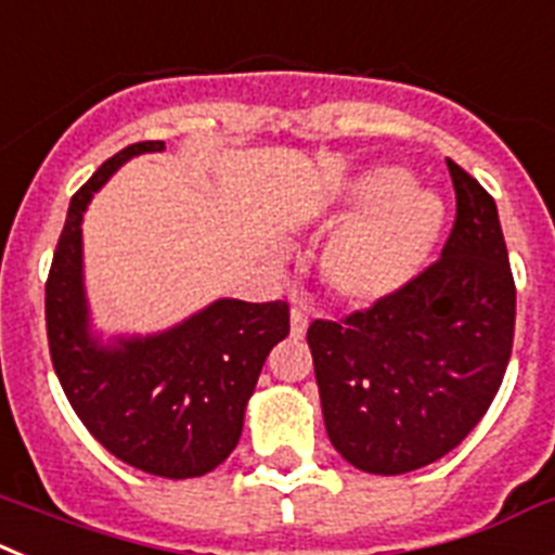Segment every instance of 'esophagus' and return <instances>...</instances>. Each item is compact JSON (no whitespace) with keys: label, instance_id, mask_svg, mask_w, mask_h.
<instances>
[{"label":"esophagus","instance_id":"esophagus-1","mask_svg":"<svg viewBox=\"0 0 555 555\" xmlns=\"http://www.w3.org/2000/svg\"><path fill=\"white\" fill-rule=\"evenodd\" d=\"M291 332L293 337H301L307 332V312L301 307H293L291 310Z\"/></svg>","mask_w":555,"mask_h":555}]
</instances>
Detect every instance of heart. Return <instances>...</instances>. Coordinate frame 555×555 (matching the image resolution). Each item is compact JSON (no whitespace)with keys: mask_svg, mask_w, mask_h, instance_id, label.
Instances as JSON below:
<instances>
[{"mask_svg":"<svg viewBox=\"0 0 555 555\" xmlns=\"http://www.w3.org/2000/svg\"><path fill=\"white\" fill-rule=\"evenodd\" d=\"M346 204L365 211L332 240L324 276L351 305H377L422 271L444 223V204L436 192L408 184L397 167L360 178Z\"/></svg>","mask_w":555,"mask_h":555,"instance_id":"1","label":"heart"}]
</instances>
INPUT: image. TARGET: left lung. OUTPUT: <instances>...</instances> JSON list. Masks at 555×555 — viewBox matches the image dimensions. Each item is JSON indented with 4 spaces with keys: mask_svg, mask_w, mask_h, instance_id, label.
Listing matches in <instances>:
<instances>
[{
    "mask_svg": "<svg viewBox=\"0 0 555 555\" xmlns=\"http://www.w3.org/2000/svg\"><path fill=\"white\" fill-rule=\"evenodd\" d=\"M455 220L441 257L402 291L307 344L330 441L371 475H402L455 450L500 391L517 287L494 197L455 162Z\"/></svg>",
    "mask_w": 555,
    "mask_h": 555,
    "instance_id": "left-lung-1",
    "label": "left lung"
}]
</instances>
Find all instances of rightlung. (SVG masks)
<instances>
[{
    "label": "right lung",
    "instance_id": "1",
    "mask_svg": "<svg viewBox=\"0 0 555 555\" xmlns=\"http://www.w3.org/2000/svg\"><path fill=\"white\" fill-rule=\"evenodd\" d=\"M164 142L128 144L72 195L47 276V340L77 418L125 464L158 478H197L237 447L245 402L268 351L291 335L287 301L220 298L176 330L100 349L86 330L80 220L125 158Z\"/></svg>",
    "mask_w": 555,
    "mask_h": 555
}]
</instances>
